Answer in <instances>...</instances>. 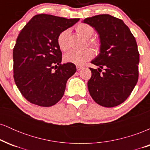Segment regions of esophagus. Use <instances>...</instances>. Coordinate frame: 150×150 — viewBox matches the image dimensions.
Wrapping results in <instances>:
<instances>
[{
    "label": "esophagus",
    "mask_w": 150,
    "mask_h": 150,
    "mask_svg": "<svg viewBox=\"0 0 150 150\" xmlns=\"http://www.w3.org/2000/svg\"><path fill=\"white\" fill-rule=\"evenodd\" d=\"M82 68H82V67H81V66H77V71L82 70Z\"/></svg>",
    "instance_id": "1"
}]
</instances>
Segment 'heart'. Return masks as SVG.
Masks as SVG:
<instances>
[{"label":"heart","mask_w":150,"mask_h":150,"mask_svg":"<svg viewBox=\"0 0 150 150\" xmlns=\"http://www.w3.org/2000/svg\"><path fill=\"white\" fill-rule=\"evenodd\" d=\"M76 31L80 35H82L86 39H88L92 37L94 30L92 26L85 23L78 24L75 27ZM68 34L69 30H65L58 34L57 37V43L58 47L61 51H66L68 49ZM89 45L92 47L96 46L95 42L93 41H89ZM94 54L92 50L86 49L82 51H75L72 50L68 53H65L63 56V60L65 63H70L77 66L83 65L89 60L93 57Z\"/></svg>","instance_id":"1"}]
</instances>
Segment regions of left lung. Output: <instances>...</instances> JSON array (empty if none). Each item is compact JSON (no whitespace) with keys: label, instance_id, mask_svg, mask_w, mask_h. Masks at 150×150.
<instances>
[{"label":"left lung","instance_id":"8db88e82","mask_svg":"<svg viewBox=\"0 0 150 150\" xmlns=\"http://www.w3.org/2000/svg\"><path fill=\"white\" fill-rule=\"evenodd\" d=\"M82 22L94 28L100 40L99 53L91 63L105 70L101 74L100 68H90L89 92L98 104L114 107L129 97L138 80L135 39L123 20L110 15H95Z\"/></svg>","mask_w":150,"mask_h":150}]
</instances>
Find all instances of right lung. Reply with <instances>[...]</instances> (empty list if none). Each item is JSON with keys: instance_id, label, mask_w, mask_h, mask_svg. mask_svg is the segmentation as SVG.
Wrapping results in <instances>:
<instances>
[{"instance_id": "right-lung-1", "label": "right lung", "mask_w": 150, "mask_h": 150, "mask_svg": "<svg viewBox=\"0 0 150 150\" xmlns=\"http://www.w3.org/2000/svg\"><path fill=\"white\" fill-rule=\"evenodd\" d=\"M79 20L37 15L19 34L13 49L14 80L22 96L32 104L51 106L64 94L67 81L76 72V66L61 64L57 37ZM55 66L57 68L53 71Z\"/></svg>"}]
</instances>
